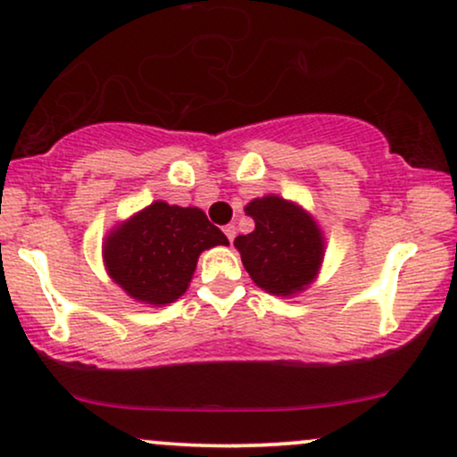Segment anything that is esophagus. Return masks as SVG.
<instances>
[{
  "label": "esophagus",
  "mask_w": 457,
  "mask_h": 457,
  "mask_svg": "<svg viewBox=\"0 0 457 457\" xmlns=\"http://www.w3.org/2000/svg\"><path fill=\"white\" fill-rule=\"evenodd\" d=\"M223 232H225V236H228V240H229V243H232V240H234V236H236V228H234V225H225V228H223Z\"/></svg>",
  "instance_id": "obj_1"
}]
</instances>
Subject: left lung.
Here are the masks:
<instances>
[{"label": "left lung", "instance_id": "8db88e82", "mask_svg": "<svg viewBox=\"0 0 457 457\" xmlns=\"http://www.w3.org/2000/svg\"><path fill=\"white\" fill-rule=\"evenodd\" d=\"M245 212L255 229L238 236L245 270L258 287L275 296H296L316 281L324 260V234L301 204L279 195L251 199Z\"/></svg>", "mask_w": 457, "mask_h": 457}]
</instances>
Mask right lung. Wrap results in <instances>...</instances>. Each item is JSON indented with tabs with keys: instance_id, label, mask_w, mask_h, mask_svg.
Segmentation results:
<instances>
[{
	"instance_id": "add662e5",
	"label": "right lung",
	"mask_w": 457,
	"mask_h": 457,
	"mask_svg": "<svg viewBox=\"0 0 457 457\" xmlns=\"http://www.w3.org/2000/svg\"><path fill=\"white\" fill-rule=\"evenodd\" d=\"M217 245L228 246L229 240L206 212L156 199L109 229L103 262L130 298L162 307L185 295L202 251Z\"/></svg>"
}]
</instances>
